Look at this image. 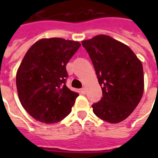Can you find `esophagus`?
<instances>
[{
	"label": "esophagus",
	"instance_id": "esophagus-1",
	"mask_svg": "<svg viewBox=\"0 0 158 158\" xmlns=\"http://www.w3.org/2000/svg\"><path fill=\"white\" fill-rule=\"evenodd\" d=\"M81 92H82V94H86V87H85V86L83 87V88H82V89H81Z\"/></svg>",
	"mask_w": 158,
	"mask_h": 158
}]
</instances>
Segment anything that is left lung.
<instances>
[{
  "instance_id": "1",
  "label": "left lung",
  "mask_w": 158,
  "mask_h": 158,
  "mask_svg": "<svg viewBox=\"0 0 158 158\" xmlns=\"http://www.w3.org/2000/svg\"><path fill=\"white\" fill-rule=\"evenodd\" d=\"M96 71L103 97L92 106L102 120L116 124L125 120L142 98L144 78L142 62L127 45L110 36L82 41Z\"/></svg>"
}]
</instances>
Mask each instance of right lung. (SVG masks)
<instances>
[{
	"mask_svg": "<svg viewBox=\"0 0 158 158\" xmlns=\"http://www.w3.org/2000/svg\"><path fill=\"white\" fill-rule=\"evenodd\" d=\"M80 46L76 41L42 38L26 52L16 73V87L21 105L38 121L56 123L71 111L79 94L65 85V66Z\"/></svg>",
	"mask_w": 158,
	"mask_h": 158,
	"instance_id": "obj_1",
	"label": "right lung"
}]
</instances>
